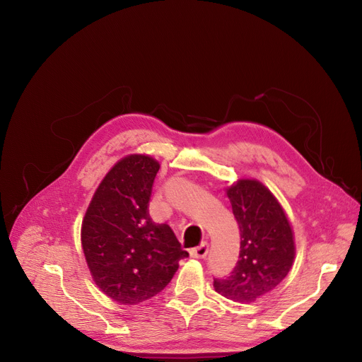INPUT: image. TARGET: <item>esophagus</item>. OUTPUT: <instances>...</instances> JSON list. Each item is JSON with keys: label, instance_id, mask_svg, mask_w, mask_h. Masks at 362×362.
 <instances>
[{"label": "esophagus", "instance_id": "esophagus-1", "mask_svg": "<svg viewBox=\"0 0 362 362\" xmlns=\"http://www.w3.org/2000/svg\"><path fill=\"white\" fill-rule=\"evenodd\" d=\"M208 250H209V245L206 242H204L198 247L190 250V256L192 257H197V259H204V257H206Z\"/></svg>", "mask_w": 362, "mask_h": 362}]
</instances>
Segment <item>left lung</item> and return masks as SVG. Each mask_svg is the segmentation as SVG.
Segmentation results:
<instances>
[{
  "instance_id": "1",
  "label": "left lung",
  "mask_w": 362,
  "mask_h": 362,
  "mask_svg": "<svg viewBox=\"0 0 362 362\" xmlns=\"http://www.w3.org/2000/svg\"><path fill=\"white\" fill-rule=\"evenodd\" d=\"M226 194L240 228V256L231 275L214 279V288L233 301L253 303L293 268L294 231L282 205L262 182L238 179Z\"/></svg>"
}]
</instances>
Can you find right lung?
Here are the masks:
<instances>
[{"label":"right lung","mask_w":362,"mask_h":362,"mask_svg":"<svg viewBox=\"0 0 362 362\" xmlns=\"http://www.w3.org/2000/svg\"><path fill=\"white\" fill-rule=\"evenodd\" d=\"M160 163L147 154L120 158L95 189L81 224L91 278L116 303L146 301L172 281L189 256L167 224L150 218L148 202Z\"/></svg>","instance_id":"1"}]
</instances>
